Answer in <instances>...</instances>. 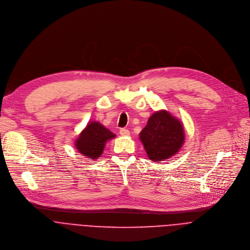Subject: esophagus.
Segmentation results:
<instances>
[{
  "instance_id": "1",
  "label": "esophagus",
  "mask_w": 250,
  "mask_h": 250,
  "mask_svg": "<svg viewBox=\"0 0 250 250\" xmlns=\"http://www.w3.org/2000/svg\"><path fill=\"white\" fill-rule=\"evenodd\" d=\"M119 133H120L121 136H129L130 135V131L128 129H126V128H121Z\"/></svg>"
}]
</instances>
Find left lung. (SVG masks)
I'll use <instances>...</instances> for the list:
<instances>
[{
	"instance_id": "8db88e82",
	"label": "left lung",
	"mask_w": 250,
	"mask_h": 250,
	"mask_svg": "<svg viewBox=\"0 0 250 250\" xmlns=\"http://www.w3.org/2000/svg\"><path fill=\"white\" fill-rule=\"evenodd\" d=\"M184 139L182 123L167 110L155 112L140 133V140L148 159L155 163L176 155Z\"/></svg>"
}]
</instances>
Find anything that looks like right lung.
<instances>
[{"label": "right lung", "mask_w": 250, "mask_h": 250, "mask_svg": "<svg viewBox=\"0 0 250 250\" xmlns=\"http://www.w3.org/2000/svg\"><path fill=\"white\" fill-rule=\"evenodd\" d=\"M115 138L110 130L99 122H89L75 141L77 151L88 159L96 160L104 153L105 144L108 140Z\"/></svg>", "instance_id": "1"}]
</instances>
